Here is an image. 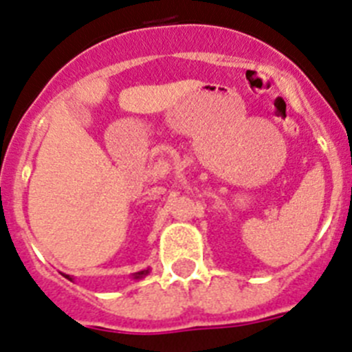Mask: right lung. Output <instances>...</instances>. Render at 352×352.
<instances>
[{
  "mask_svg": "<svg viewBox=\"0 0 352 352\" xmlns=\"http://www.w3.org/2000/svg\"><path fill=\"white\" fill-rule=\"evenodd\" d=\"M148 274V270H141V272H136L134 274V279H141V277H144ZM64 277H67V279H69V281H73V279H71L69 276H66V274H63Z\"/></svg>",
  "mask_w": 352,
  "mask_h": 352,
  "instance_id": "add662e5",
  "label": "right lung"
}]
</instances>
